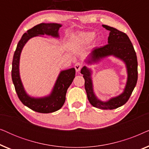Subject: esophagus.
I'll return each mask as SVG.
<instances>
[{"label": "esophagus", "instance_id": "1", "mask_svg": "<svg viewBox=\"0 0 149 149\" xmlns=\"http://www.w3.org/2000/svg\"><path fill=\"white\" fill-rule=\"evenodd\" d=\"M82 67H83V64L80 62H77L74 65V68H75V70H76L77 72L80 71L81 69L82 68Z\"/></svg>", "mask_w": 149, "mask_h": 149}]
</instances>
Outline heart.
I'll return each mask as SVG.
<instances>
[{"label": "heart", "instance_id": "obj_1", "mask_svg": "<svg viewBox=\"0 0 149 149\" xmlns=\"http://www.w3.org/2000/svg\"><path fill=\"white\" fill-rule=\"evenodd\" d=\"M95 37V33L93 32H81L77 36L76 40L81 42H89Z\"/></svg>", "mask_w": 149, "mask_h": 149}]
</instances>
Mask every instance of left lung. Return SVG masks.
Here are the masks:
<instances>
[{"mask_svg":"<svg viewBox=\"0 0 149 149\" xmlns=\"http://www.w3.org/2000/svg\"><path fill=\"white\" fill-rule=\"evenodd\" d=\"M109 30L108 43L101 47L93 49L87 60V64L98 62L100 59L109 56H113L123 60L126 65L127 71V80L123 92L117 97H112L107 102H102L96 97L93 89L91 71L86 66H83L81 73L85 79V89L87 98L93 107L103 110L117 109L127 102L136 87L138 80L137 56L131 40L128 36L115 28L102 25Z\"/></svg>","mask_w":149,"mask_h":149,"instance_id":"1","label":"left lung"}]
</instances>
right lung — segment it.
<instances>
[{"label": "right lung", "instance_id": "right-lung-1", "mask_svg": "<svg viewBox=\"0 0 149 149\" xmlns=\"http://www.w3.org/2000/svg\"><path fill=\"white\" fill-rule=\"evenodd\" d=\"M61 26V24L54 23H41L34 26L23 34L18 42L13 55L11 77L17 96L24 105L38 113H53L58 111L62 107L66 100L67 89L71 85L75 77V69L72 68L61 71L49 95L38 98L32 97L29 96L24 90L20 79L19 72L20 54L26 42L32 37L44 34L51 35L54 37H59L58 30Z\"/></svg>", "mask_w": 149, "mask_h": 149}]
</instances>
